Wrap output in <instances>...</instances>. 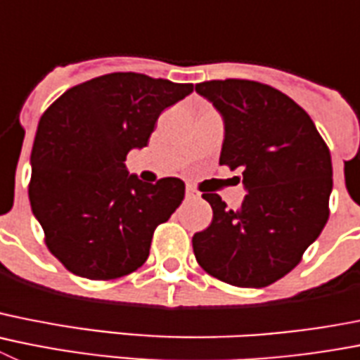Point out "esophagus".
Here are the masks:
<instances>
[{
	"mask_svg": "<svg viewBox=\"0 0 360 360\" xmlns=\"http://www.w3.org/2000/svg\"><path fill=\"white\" fill-rule=\"evenodd\" d=\"M186 194H187V198H189V200H196V198H200V193H198V191L194 189L193 186H187Z\"/></svg>",
	"mask_w": 360,
	"mask_h": 360,
	"instance_id": "obj_1",
	"label": "esophagus"
}]
</instances>
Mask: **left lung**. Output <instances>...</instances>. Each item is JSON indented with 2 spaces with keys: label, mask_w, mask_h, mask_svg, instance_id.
<instances>
[{
  "label": "left lung",
  "mask_w": 360,
  "mask_h": 360,
  "mask_svg": "<svg viewBox=\"0 0 360 360\" xmlns=\"http://www.w3.org/2000/svg\"><path fill=\"white\" fill-rule=\"evenodd\" d=\"M196 92L225 121L219 164L243 171L237 210L203 193L212 223L194 233L198 264L237 288H266L295 269L328 219L330 150L309 114L283 92L253 80H210Z\"/></svg>",
  "instance_id": "left-lung-1"
}]
</instances>
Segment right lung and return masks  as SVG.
<instances>
[{
	"instance_id": "add662e5",
	"label": "right lung",
	"mask_w": 360,
	"mask_h": 360,
	"mask_svg": "<svg viewBox=\"0 0 360 360\" xmlns=\"http://www.w3.org/2000/svg\"><path fill=\"white\" fill-rule=\"evenodd\" d=\"M141 72H110L65 91L39 121L28 196L49 252L84 278L135 271L151 237L182 203L180 178L141 182L128 174L131 148H144L164 108L193 92Z\"/></svg>"
}]
</instances>
